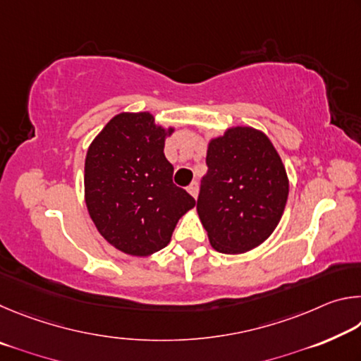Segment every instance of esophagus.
Listing matches in <instances>:
<instances>
[{
	"label": "esophagus",
	"mask_w": 361,
	"mask_h": 361,
	"mask_svg": "<svg viewBox=\"0 0 361 361\" xmlns=\"http://www.w3.org/2000/svg\"><path fill=\"white\" fill-rule=\"evenodd\" d=\"M188 192H189V194H191L194 199H195V197H197V194H199V185H197V181H192V183H191V185H189V186H188Z\"/></svg>",
	"instance_id": "1"
}]
</instances>
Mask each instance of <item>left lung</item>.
I'll list each match as a JSON object with an SVG mask.
<instances>
[{
	"mask_svg": "<svg viewBox=\"0 0 361 361\" xmlns=\"http://www.w3.org/2000/svg\"><path fill=\"white\" fill-rule=\"evenodd\" d=\"M197 199L200 223L219 253L240 255L267 240L283 215L290 181L262 130L232 126L207 145Z\"/></svg>",
	"mask_w": 361,
	"mask_h": 361,
	"instance_id": "8db88e82",
	"label": "left lung"
}]
</instances>
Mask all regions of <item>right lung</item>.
<instances>
[{"mask_svg":"<svg viewBox=\"0 0 361 361\" xmlns=\"http://www.w3.org/2000/svg\"><path fill=\"white\" fill-rule=\"evenodd\" d=\"M173 132L149 111H122L89 145L85 205L103 239L122 253L143 258L167 247L178 219L194 209L164 154Z\"/></svg>","mask_w":361,"mask_h":361,"instance_id":"right-lung-1","label":"right lung"}]
</instances>
